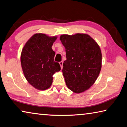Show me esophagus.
<instances>
[{"mask_svg":"<svg viewBox=\"0 0 127 127\" xmlns=\"http://www.w3.org/2000/svg\"><path fill=\"white\" fill-rule=\"evenodd\" d=\"M63 62H62V61L61 62H59V64H60V65H61V69L63 68Z\"/></svg>","mask_w":127,"mask_h":127,"instance_id":"obj_1","label":"esophagus"}]
</instances>
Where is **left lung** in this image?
Listing matches in <instances>:
<instances>
[{"label":"left lung","instance_id":"left-lung-1","mask_svg":"<svg viewBox=\"0 0 127 127\" xmlns=\"http://www.w3.org/2000/svg\"><path fill=\"white\" fill-rule=\"evenodd\" d=\"M66 60L62 72L68 88L74 93L86 91L94 84L102 66V54L97 43L86 33L62 35Z\"/></svg>","mask_w":127,"mask_h":127}]
</instances>
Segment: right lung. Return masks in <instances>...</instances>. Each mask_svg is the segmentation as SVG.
Returning a JSON list of instances; mask_svg holds the SVG:
<instances>
[{
    "mask_svg": "<svg viewBox=\"0 0 127 127\" xmlns=\"http://www.w3.org/2000/svg\"><path fill=\"white\" fill-rule=\"evenodd\" d=\"M57 36L35 33L30 37L21 52V63L26 79L30 85L39 90L49 89L52 84L53 74L61 70L54 61L55 53L52 45Z\"/></svg>",
    "mask_w": 127,
    "mask_h": 127,
    "instance_id": "obj_1",
    "label": "right lung"
}]
</instances>
